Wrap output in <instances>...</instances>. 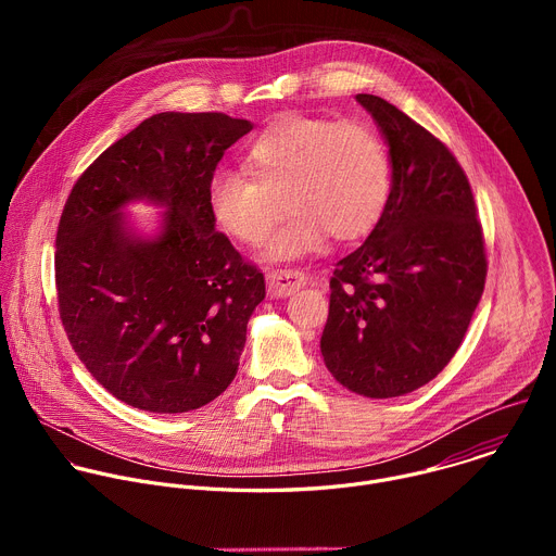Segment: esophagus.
<instances>
[{
    "label": "esophagus",
    "instance_id": "esophagus-1",
    "mask_svg": "<svg viewBox=\"0 0 556 556\" xmlns=\"http://www.w3.org/2000/svg\"><path fill=\"white\" fill-rule=\"evenodd\" d=\"M305 283H307V277L301 270H292V268L273 270L268 275V292L273 296H290Z\"/></svg>",
    "mask_w": 556,
    "mask_h": 556
}]
</instances>
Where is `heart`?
Wrapping results in <instances>:
<instances>
[{
	"instance_id": "1",
	"label": "heart",
	"mask_w": 556,
	"mask_h": 556,
	"mask_svg": "<svg viewBox=\"0 0 556 556\" xmlns=\"http://www.w3.org/2000/svg\"><path fill=\"white\" fill-rule=\"evenodd\" d=\"M253 174L217 169L206 206L219 230L260 244L279 217L270 193L286 187L290 217L266 244L270 260H299L332 235L354 242L374 230L391 195V163L378 131L363 121L283 114L247 147Z\"/></svg>"
}]
</instances>
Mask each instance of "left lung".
I'll return each mask as SVG.
<instances>
[{
	"label": "left lung",
	"mask_w": 556,
	"mask_h": 556,
	"mask_svg": "<svg viewBox=\"0 0 556 556\" xmlns=\"http://www.w3.org/2000/svg\"><path fill=\"white\" fill-rule=\"evenodd\" d=\"M356 101L389 147L391 195L363 247L337 264L321 354L350 391L395 399L457 352L484 292V237L453 153L384 99Z\"/></svg>",
	"instance_id": "1"
}]
</instances>
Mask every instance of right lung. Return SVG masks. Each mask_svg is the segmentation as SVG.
Returning <instances> with one entry per match:
<instances>
[{"instance_id": "add662e5", "label": "right lung", "mask_w": 556, "mask_h": 556, "mask_svg": "<svg viewBox=\"0 0 556 556\" xmlns=\"http://www.w3.org/2000/svg\"><path fill=\"white\" fill-rule=\"evenodd\" d=\"M253 129L219 112H163L105 149L76 180L56 230L65 334L125 405L185 414L232 382L264 275L215 230L206 182ZM163 207L142 231L126 208Z\"/></svg>"}]
</instances>
